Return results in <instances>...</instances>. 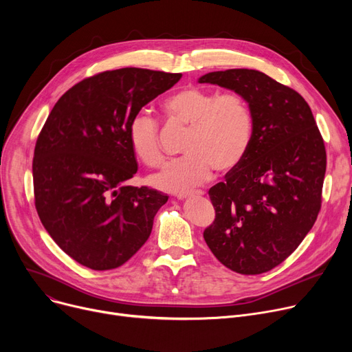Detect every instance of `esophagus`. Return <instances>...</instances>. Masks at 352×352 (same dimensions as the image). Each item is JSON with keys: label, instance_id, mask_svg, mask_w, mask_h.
<instances>
[{"label": "esophagus", "instance_id": "34e87169", "mask_svg": "<svg viewBox=\"0 0 352 352\" xmlns=\"http://www.w3.org/2000/svg\"><path fill=\"white\" fill-rule=\"evenodd\" d=\"M204 192L202 191H192V192H181V194H177V198L178 199H184V198H188V197H199Z\"/></svg>", "mask_w": 352, "mask_h": 352}]
</instances>
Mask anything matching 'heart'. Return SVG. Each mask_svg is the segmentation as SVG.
Returning a JSON list of instances; mask_svg holds the SVG:
<instances>
[{
	"mask_svg": "<svg viewBox=\"0 0 352 352\" xmlns=\"http://www.w3.org/2000/svg\"><path fill=\"white\" fill-rule=\"evenodd\" d=\"M162 111L171 121L190 126V133L182 146V153L187 155L151 177V184L157 188L188 191L207 182L212 170L228 174L247 157L254 118L248 102L239 94L186 87L164 100ZM158 129V122L144 113L134 116L128 125L129 146L146 166L164 162Z\"/></svg>",
	"mask_w": 352,
	"mask_h": 352,
	"instance_id": "1",
	"label": "heart"
}]
</instances>
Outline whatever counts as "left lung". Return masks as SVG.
<instances>
[{
	"label": "left lung",
	"instance_id": "left-lung-1",
	"mask_svg": "<svg viewBox=\"0 0 352 352\" xmlns=\"http://www.w3.org/2000/svg\"><path fill=\"white\" fill-rule=\"evenodd\" d=\"M198 82L232 89L245 98L254 118L247 157L208 191L215 219L204 239L227 268L267 272L297 250L318 217L324 140L307 101L261 71H215Z\"/></svg>",
	"mask_w": 352,
	"mask_h": 352
}]
</instances>
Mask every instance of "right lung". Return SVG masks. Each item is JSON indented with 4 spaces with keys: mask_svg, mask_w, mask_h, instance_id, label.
Listing matches in <instances>:
<instances>
[{
    "mask_svg": "<svg viewBox=\"0 0 352 352\" xmlns=\"http://www.w3.org/2000/svg\"><path fill=\"white\" fill-rule=\"evenodd\" d=\"M181 77L144 68L104 71L71 87L51 109L34 150L35 208L78 264L118 268L150 236L168 197L124 186L138 170L128 125Z\"/></svg>",
    "mask_w": 352,
    "mask_h": 352,
    "instance_id": "add662e5",
    "label": "right lung"
}]
</instances>
